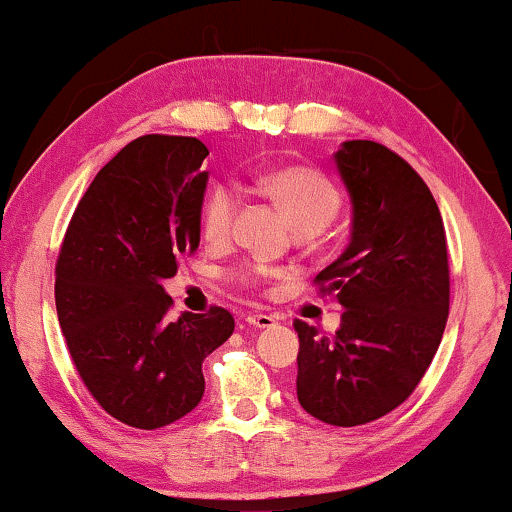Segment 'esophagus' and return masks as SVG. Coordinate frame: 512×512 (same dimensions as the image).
<instances>
[{"label": "esophagus", "instance_id": "obj_1", "mask_svg": "<svg viewBox=\"0 0 512 512\" xmlns=\"http://www.w3.org/2000/svg\"><path fill=\"white\" fill-rule=\"evenodd\" d=\"M244 321H247L249 326H256V328H272L277 324V319L272 317V314H261V312L247 314V319H244Z\"/></svg>", "mask_w": 512, "mask_h": 512}]
</instances>
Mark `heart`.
Masks as SVG:
<instances>
[{
	"label": "heart",
	"instance_id": "b5f03b06",
	"mask_svg": "<svg viewBox=\"0 0 512 512\" xmlns=\"http://www.w3.org/2000/svg\"><path fill=\"white\" fill-rule=\"evenodd\" d=\"M270 198L284 209L286 219L293 223L298 233H319L326 223L338 214L340 193L326 174L310 167H284L265 174L261 179ZM237 188L233 184H219L207 193L202 202V235L209 242H223L233 233V223L237 214ZM261 268H249L240 272L244 284L256 282Z\"/></svg>",
	"mask_w": 512,
	"mask_h": 512
}]
</instances>
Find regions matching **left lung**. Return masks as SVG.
Returning <instances> with one entry per match:
<instances>
[{
    "label": "left lung",
    "instance_id": "1",
    "mask_svg": "<svg viewBox=\"0 0 512 512\" xmlns=\"http://www.w3.org/2000/svg\"><path fill=\"white\" fill-rule=\"evenodd\" d=\"M352 200L347 249L317 275L345 307L326 338L296 319V394L333 426L398 408L431 366L450 312L443 216L424 179L387 146L352 139L333 156Z\"/></svg>",
    "mask_w": 512,
    "mask_h": 512
}]
</instances>
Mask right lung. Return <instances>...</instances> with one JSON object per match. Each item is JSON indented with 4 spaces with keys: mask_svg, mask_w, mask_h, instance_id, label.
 <instances>
[{
    "mask_svg": "<svg viewBox=\"0 0 512 512\" xmlns=\"http://www.w3.org/2000/svg\"><path fill=\"white\" fill-rule=\"evenodd\" d=\"M207 146L144 135L97 172L55 265V307L83 384L111 417L153 431L205 394L202 361L235 331L233 314L167 319L163 279L200 244Z\"/></svg>",
    "mask_w": 512,
    "mask_h": 512,
    "instance_id": "obj_1",
    "label": "right lung"
}]
</instances>
